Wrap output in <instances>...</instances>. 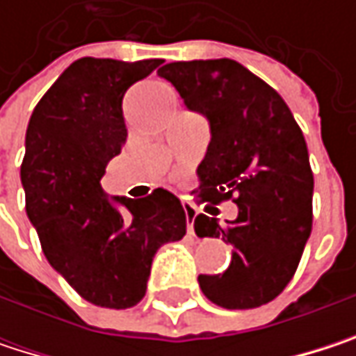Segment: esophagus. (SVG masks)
<instances>
[{
  "label": "esophagus",
  "instance_id": "esophagus-1",
  "mask_svg": "<svg viewBox=\"0 0 356 356\" xmlns=\"http://www.w3.org/2000/svg\"><path fill=\"white\" fill-rule=\"evenodd\" d=\"M183 210H185V218H187V235H195L193 231V220L197 216V210L191 206V204H183Z\"/></svg>",
  "mask_w": 356,
  "mask_h": 356
}]
</instances>
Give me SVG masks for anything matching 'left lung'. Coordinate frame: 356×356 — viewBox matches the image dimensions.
<instances>
[{"label":"left lung","mask_w":356,"mask_h":356,"mask_svg":"<svg viewBox=\"0 0 356 356\" xmlns=\"http://www.w3.org/2000/svg\"><path fill=\"white\" fill-rule=\"evenodd\" d=\"M159 76L208 119L210 144L197 167L204 200L239 208L225 225L195 216L197 237L235 248L222 274L197 276L200 289L225 309L266 305L291 282L312 235L314 173L303 131L282 97L233 59L175 61Z\"/></svg>","instance_id":"8db88e82"}]
</instances>
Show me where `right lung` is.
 <instances>
[{
    "mask_svg": "<svg viewBox=\"0 0 356 356\" xmlns=\"http://www.w3.org/2000/svg\"><path fill=\"white\" fill-rule=\"evenodd\" d=\"M161 63L82 57L44 92L29 121L20 167L29 220L47 261L99 307L140 303L154 253L185 235L187 218L171 191L159 187L131 200L101 187L127 138L123 95Z\"/></svg>",
    "mask_w": 356,
    "mask_h": 356,
    "instance_id": "obj_1",
    "label": "right lung"
}]
</instances>
